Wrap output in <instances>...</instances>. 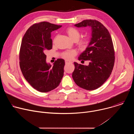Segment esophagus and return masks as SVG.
<instances>
[{
    "label": "esophagus",
    "instance_id": "obj_1",
    "mask_svg": "<svg viewBox=\"0 0 134 134\" xmlns=\"http://www.w3.org/2000/svg\"><path fill=\"white\" fill-rule=\"evenodd\" d=\"M70 63H71V62H68V61H65V64L67 65V64H70Z\"/></svg>",
    "mask_w": 134,
    "mask_h": 134
}]
</instances>
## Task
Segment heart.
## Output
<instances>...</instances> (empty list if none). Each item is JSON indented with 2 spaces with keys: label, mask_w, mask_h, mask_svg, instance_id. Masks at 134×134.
<instances>
[{
  "label": "heart",
  "mask_w": 134,
  "mask_h": 134,
  "mask_svg": "<svg viewBox=\"0 0 134 134\" xmlns=\"http://www.w3.org/2000/svg\"><path fill=\"white\" fill-rule=\"evenodd\" d=\"M66 32L69 37L74 41L77 42L78 46L82 49H85L89 43V39L87 37H84L80 39L81 33L79 30L72 27H69L66 30ZM76 54L75 51H67L63 53L62 57L66 60H71Z\"/></svg>",
  "instance_id": "heart-1"
}]
</instances>
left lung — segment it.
Instances as JSON below:
<instances>
[{"label": "left lung", "mask_w": 134, "mask_h": 134, "mask_svg": "<svg viewBox=\"0 0 134 134\" xmlns=\"http://www.w3.org/2000/svg\"><path fill=\"white\" fill-rule=\"evenodd\" d=\"M75 26H90L92 37L79 60H89L88 66L74 63L72 79L79 86L92 91L100 87L111 74L114 64V50L112 38L107 29L97 20H86Z\"/></svg>", "instance_id": "left-lung-1"}]
</instances>
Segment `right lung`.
Masks as SVG:
<instances>
[{"mask_svg": "<svg viewBox=\"0 0 134 134\" xmlns=\"http://www.w3.org/2000/svg\"><path fill=\"white\" fill-rule=\"evenodd\" d=\"M61 27L47 22L35 23L23 37L19 53L20 68L27 82L41 92L58 87L64 76L65 60L58 59L51 66L46 63L45 54L52 48L51 32Z\"/></svg>", "mask_w": 134, "mask_h": 134, "instance_id": "add662e5", "label": "right lung"}]
</instances>
